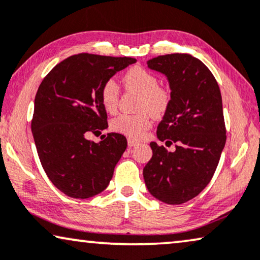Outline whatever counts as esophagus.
I'll use <instances>...</instances> for the list:
<instances>
[{"mask_svg":"<svg viewBox=\"0 0 260 260\" xmlns=\"http://www.w3.org/2000/svg\"><path fill=\"white\" fill-rule=\"evenodd\" d=\"M127 142H128V146H129V147H134V146H137V145H139V142L137 141V140H134V139H128V141H127Z\"/></svg>","mask_w":260,"mask_h":260,"instance_id":"obj_1","label":"esophagus"}]
</instances>
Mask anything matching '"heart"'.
<instances>
[{
  "instance_id": "obj_1",
  "label": "heart",
  "mask_w": 260,
  "mask_h": 260,
  "mask_svg": "<svg viewBox=\"0 0 260 260\" xmlns=\"http://www.w3.org/2000/svg\"><path fill=\"white\" fill-rule=\"evenodd\" d=\"M123 82L128 89L141 94L138 114H120L112 120L111 128L115 133L126 135L131 139L144 137L152 126V114L162 115L167 111L171 101L170 90L159 86L158 78L147 69L133 67L123 76ZM100 100L104 108L114 113L118 108L119 86L114 79H108L102 83Z\"/></svg>"
}]
</instances>
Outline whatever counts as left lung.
Returning <instances> with one entry per match:
<instances>
[{
  "instance_id": "8db88e82",
  "label": "left lung",
  "mask_w": 260,
  "mask_h": 260,
  "mask_svg": "<svg viewBox=\"0 0 260 260\" xmlns=\"http://www.w3.org/2000/svg\"><path fill=\"white\" fill-rule=\"evenodd\" d=\"M167 76L171 101L159 123L160 141L175 142V151L151 142L153 155L144 168L145 184L160 202L180 205L199 194L217 170L226 142L218 82L199 58L167 54L147 61Z\"/></svg>"
}]
</instances>
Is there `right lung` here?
<instances>
[{
	"mask_svg": "<svg viewBox=\"0 0 260 260\" xmlns=\"http://www.w3.org/2000/svg\"><path fill=\"white\" fill-rule=\"evenodd\" d=\"M133 57L81 53L57 63L35 95L31 132L47 177L66 196L90 198L107 187L127 147L122 134L108 133L96 144L89 133L108 127L100 89Z\"/></svg>",
	"mask_w": 260,
	"mask_h": 260,
	"instance_id": "right-lung-1",
	"label": "right lung"
}]
</instances>
